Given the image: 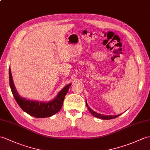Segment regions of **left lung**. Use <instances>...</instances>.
Wrapping results in <instances>:
<instances>
[{
	"label": "left lung",
	"mask_w": 150,
	"mask_h": 150,
	"mask_svg": "<svg viewBox=\"0 0 150 150\" xmlns=\"http://www.w3.org/2000/svg\"><path fill=\"white\" fill-rule=\"evenodd\" d=\"M86 106L88 107V109L89 110V112H91L94 116L96 117H98L100 118V119H102V120H111V119H114V118H116L117 117H118L119 116H120L121 114L119 115H116V116H110V115H104V114H101L99 113H97L95 111H94L93 110H92L91 108H90L88 105V104L87 103V102L86 101Z\"/></svg>",
	"instance_id": "obj_1"
}]
</instances>
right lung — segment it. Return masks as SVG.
Segmentation results:
<instances>
[{"label": "right lung", "instance_id": "obj_1", "mask_svg": "<svg viewBox=\"0 0 150 150\" xmlns=\"http://www.w3.org/2000/svg\"><path fill=\"white\" fill-rule=\"evenodd\" d=\"M9 84L13 96L17 103L24 112L37 118L48 117L53 116L61 110L64 97L71 83H69L58 93L55 98L50 102H38L33 100H27L19 95L14 84L11 69H9Z\"/></svg>", "mask_w": 150, "mask_h": 150}]
</instances>
